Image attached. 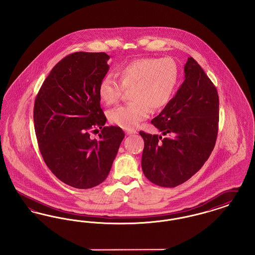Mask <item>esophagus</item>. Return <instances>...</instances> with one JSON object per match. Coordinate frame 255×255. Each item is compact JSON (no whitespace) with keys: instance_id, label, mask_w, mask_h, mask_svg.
I'll use <instances>...</instances> for the list:
<instances>
[{"instance_id":"esophagus-1","label":"esophagus","mask_w":255,"mask_h":255,"mask_svg":"<svg viewBox=\"0 0 255 255\" xmlns=\"http://www.w3.org/2000/svg\"><path fill=\"white\" fill-rule=\"evenodd\" d=\"M125 133H126V134L130 135V134H133V133H136V131L135 130H126Z\"/></svg>"}]
</instances>
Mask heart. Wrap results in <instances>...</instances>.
I'll return each mask as SVG.
<instances>
[{"label":"heart","instance_id":"obj_1","mask_svg":"<svg viewBox=\"0 0 255 255\" xmlns=\"http://www.w3.org/2000/svg\"><path fill=\"white\" fill-rule=\"evenodd\" d=\"M120 84L111 75L104 76L98 86V95L106 105L118 103L124 89H131L133 102L111 110L110 122L123 129H133L145 120L152 110L168 104L179 81V69L169 57H141L128 61L118 69Z\"/></svg>","mask_w":255,"mask_h":255}]
</instances>
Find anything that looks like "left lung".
I'll return each instance as SVG.
<instances>
[{
  "label": "left lung",
  "instance_id": "obj_1",
  "mask_svg": "<svg viewBox=\"0 0 255 255\" xmlns=\"http://www.w3.org/2000/svg\"><path fill=\"white\" fill-rule=\"evenodd\" d=\"M217 90L201 66L189 57L184 81L151 123L165 135L142 131L141 167L150 182L175 187L189 180L209 158L217 138Z\"/></svg>",
  "mask_w": 255,
  "mask_h": 255
}]
</instances>
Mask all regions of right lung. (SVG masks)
I'll list each match as a JSON object with an SVG mask.
<instances>
[{"label": "right lung", "mask_w": 255, "mask_h": 255, "mask_svg": "<svg viewBox=\"0 0 255 255\" xmlns=\"http://www.w3.org/2000/svg\"><path fill=\"white\" fill-rule=\"evenodd\" d=\"M105 52H74L58 62L41 87L33 122L41 155L61 182L79 189L103 182L124 132L104 126L98 86L109 71ZM99 128L98 140L88 132Z\"/></svg>", "instance_id": "add662e5"}]
</instances>
